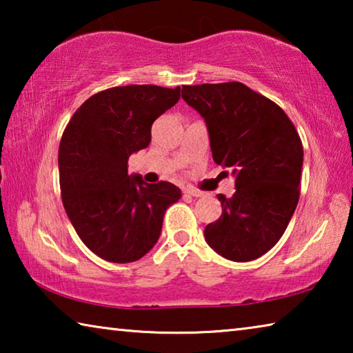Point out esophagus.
Listing matches in <instances>:
<instances>
[{"label": "esophagus", "mask_w": 353, "mask_h": 353, "mask_svg": "<svg viewBox=\"0 0 353 353\" xmlns=\"http://www.w3.org/2000/svg\"><path fill=\"white\" fill-rule=\"evenodd\" d=\"M185 193L190 194V196H193V198H202V196H204V193H202V191L196 190V188H191V187L185 188Z\"/></svg>", "instance_id": "esophagus-1"}]
</instances>
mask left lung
Instances as JSON below:
<instances>
[{"instance_id":"obj_1","label":"left lung","mask_w":353,"mask_h":353,"mask_svg":"<svg viewBox=\"0 0 353 353\" xmlns=\"http://www.w3.org/2000/svg\"><path fill=\"white\" fill-rule=\"evenodd\" d=\"M182 98L204 118L214 163L235 177L234 196L218 194L223 214L205 227V241L227 260L259 259L299 202L303 148L294 124L241 82L183 85Z\"/></svg>"}]
</instances>
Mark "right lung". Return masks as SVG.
I'll use <instances>...</instances> for the list:
<instances>
[{"instance_id":"right-lung-1","label":"right lung","mask_w":353,"mask_h":353,"mask_svg":"<svg viewBox=\"0 0 353 353\" xmlns=\"http://www.w3.org/2000/svg\"><path fill=\"white\" fill-rule=\"evenodd\" d=\"M181 99V87H113L88 98L62 135L59 171L65 212L83 244L112 263L140 260L181 199L171 182L146 183L128 160L151 141L152 123Z\"/></svg>"}]
</instances>
